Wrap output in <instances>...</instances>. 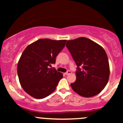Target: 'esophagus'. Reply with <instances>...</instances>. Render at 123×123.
Instances as JSON below:
<instances>
[{"label": "esophagus", "mask_w": 123, "mask_h": 123, "mask_svg": "<svg viewBox=\"0 0 123 123\" xmlns=\"http://www.w3.org/2000/svg\"><path fill=\"white\" fill-rule=\"evenodd\" d=\"M71 73H72L71 72H70V70H68V71H67V72H66V73H65V74L66 75H69V74H71Z\"/></svg>", "instance_id": "1"}]
</instances>
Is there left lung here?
Returning a JSON list of instances; mask_svg holds the SVG:
<instances>
[{
	"instance_id": "left-lung-1",
	"label": "left lung",
	"mask_w": 123,
	"mask_h": 123,
	"mask_svg": "<svg viewBox=\"0 0 123 123\" xmlns=\"http://www.w3.org/2000/svg\"><path fill=\"white\" fill-rule=\"evenodd\" d=\"M66 46L77 66L76 80L70 84L73 91L87 98L101 92L108 82L110 74L105 50L98 44L84 37L67 41Z\"/></svg>"
}]
</instances>
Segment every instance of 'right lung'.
I'll return each instance as SVG.
<instances>
[{
  "label": "right lung",
  "mask_w": 123,
  "mask_h": 123,
  "mask_svg": "<svg viewBox=\"0 0 123 123\" xmlns=\"http://www.w3.org/2000/svg\"><path fill=\"white\" fill-rule=\"evenodd\" d=\"M66 40H37L28 45L17 65L19 81L24 90L36 99H42L54 91L62 73L49 66L65 46Z\"/></svg>",
  "instance_id": "1"
}]
</instances>
